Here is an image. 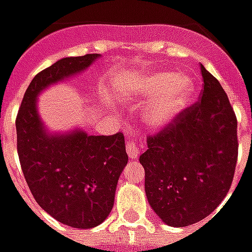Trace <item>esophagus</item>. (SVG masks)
<instances>
[{"label": "esophagus", "instance_id": "34e87169", "mask_svg": "<svg viewBox=\"0 0 252 252\" xmlns=\"http://www.w3.org/2000/svg\"><path fill=\"white\" fill-rule=\"evenodd\" d=\"M126 154H128L129 159L135 160V159H137V157L140 155V150H139V147H137L135 143L131 142V140H128V142H126Z\"/></svg>", "mask_w": 252, "mask_h": 252}]
</instances>
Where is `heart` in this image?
Listing matches in <instances>:
<instances>
[{
    "label": "heart",
    "mask_w": 252,
    "mask_h": 252,
    "mask_svg": "<svg viewBox=\"0 0 252 252\" xmlns=\"http://www.w3.org/2000/svg\"><path fill=\"white\" fill-rule=\"evenodd\" d=\"M120 92L131 101L147 102L143 123L153 131H162L185 110L194 93V83L185 74L160 70L126 79Z\"/></svg>",
    "instance_id": "b5f03b06"
}]
</instances>
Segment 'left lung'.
<instances>
[{"instance_id":"obj_1","label":"left lung","mask_w":252,"mask_h":252,"mask_svg":"<svg viewBox=\"0 0 252 252\" xmlns=\"http://www.w3.org/2000/svg\"><path fill=\"white\" fill-rule=\"evenodd\" d=\"M201 101L147 139L140 155L148 204L170 227L204 220L231 188L238 160V121L220 82L201 66Z\"/></svg>"}]
</instances>
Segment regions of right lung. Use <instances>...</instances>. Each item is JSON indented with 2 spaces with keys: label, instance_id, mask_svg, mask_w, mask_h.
I'll list each match as a JSON object with an SVG mask.
<instances>
[{
  "label": "right lung",
  "instance_id": "1",
  "mask_svg": "<svg viewBox=\"0 0 252 252\" xmlns=\"http://www.w3.org/2000/svg\"><path fill=\"white\" fill-rule=\"evenodd\" d=\"M99 54L59 59L39 72L24 94L16 131L25 181L36 202L72 228H93L109 216L116 186L128 162L123 133L94 136L81 128L50 131L37 98L43 90L86 71Z\"/></svg>",
  "mask_w": 252,
  "mask_h": 252
}]
</instances>
